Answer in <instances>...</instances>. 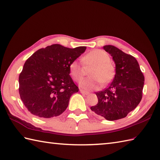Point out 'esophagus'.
<instances>
[{
  "instance_id": "esophagus-1",
  "label": "esophagus",
  "mask_w": 160,
  "mask_h": 160,
  "mask_svg": "<svg viewBox=\"0 0 160 160\" xmlns=\"http://www.w3.org/2000/svg\"><path fill=\"white\" fill-rule=\"evenodd\" d=\"M80 91L81 93L84 94V95H89V92H88V91H84L82 89H80Z\"/></svg>"
}]
</instances>
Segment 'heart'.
Returning <instances> with one entry per match:
<instances>
[{"instance_id":"heart-1","label":"heart","mask_w":160,"mask_h":160,"mask_svg":"<svg viewBox=\"0 0 160 160\" xmlns=\"http://www.w3.org/2000/svg\"><path fill=\"white\" fill-rule=\"evenodd\" d=\"M82 62L76 60L69 64V73L76 81L80 80L85 73V68L89 70L91 76L83 78L79 83L84 89H98L101 83L105 84L113 80L115 73V67L111 61L110 56L102 49H93L82 57Z\"/></svg>"}]
</instances>
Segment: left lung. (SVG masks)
I'll return each mask as SVG.
<instances>
[{"label":"left lung","mask_w":160,"mask_h":160,"mask_svg":"<svg viewBox=\"0 0 160 160\" xmlns=\"http://www.w3.org/2000/svg\"><path fill=\"white\" fill-rule=\"evenodd\" d=\"M104 49L113 57L116 73L107 88L96 93L98 102L91 109L108 120H117L140 102L144 76L133 56L113 45H105Z\"/></svg>","instance_id":"obj_1"}]
</instances>
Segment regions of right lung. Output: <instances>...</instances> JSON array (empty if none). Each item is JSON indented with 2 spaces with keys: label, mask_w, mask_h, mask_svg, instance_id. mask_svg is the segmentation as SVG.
Here are the masks:
<instances>
[{
  "label": "right lung",
  "mask_w": 160,
  "mask_h": 160,
  "mask_svg": "<svg viewBox=\"0 0 160 160\" xmlns=\"http://www.w3.org/2000/svg\"><path fill=\"white\" fill-rule=\"evenodd\" d=\"M86 49L54 44L36 51L26 60L19 75L18 89L30 113L50 118L66 110L71 95L79 90L69 76V64Z\"/></svg>",
  "instance_id": "right-lung-1"
}]
</instances>
